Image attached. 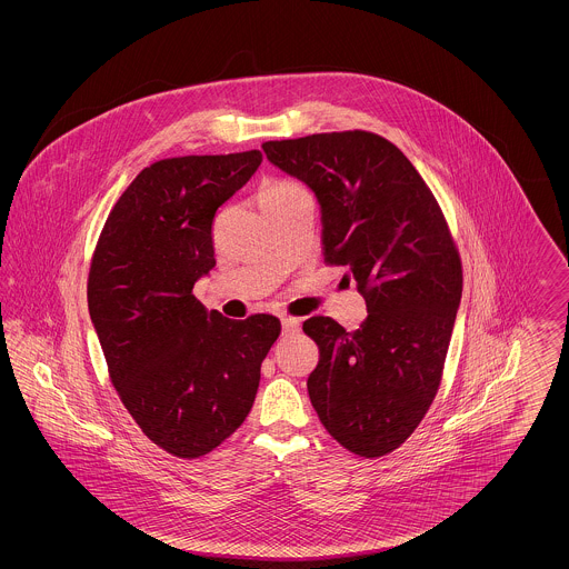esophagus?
Wrapping results in <instances>:
<instances>
[{
	"label": "esophagus",
	"mask_w": 569,
	"mask_h": 569,
	"mask_svg": "<svg viewBox=\"0 0 569 569\" xmlns=\"http://www.w3.org/2000/svg\"><path fill=\"white\" fill-rule=\"evenodd\" d=\"M281 328H283V332H286V335L298 332V328H300V320H298V318H292V316H283V318H281Z\"/></svg>",
	"instance_id": "1"
}]
</instances>
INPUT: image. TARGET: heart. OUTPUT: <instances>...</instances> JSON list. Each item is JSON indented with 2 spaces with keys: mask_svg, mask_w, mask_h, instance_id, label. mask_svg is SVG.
Returning a JSON list of instances; mask_svg holds the SVG:
<instances>
[{
  "mask_svg": "<svg viewBox=\"0 0 569 569\" xmlns=\"http://www.w3.org/2000/svg\"><path fill=\"white\" fill-rule=\"evenodd\" d=\"M297 191H302V188L292 181H269L262 186V190L258 193V200H260V204H267V202L279 200L283 196L297 193Z\"/></svg>",
  "mask_w": 569,
  "mask_h": 569,
  "instance_id": "1",
  "label": "heart"
}]
</instances>
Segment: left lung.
Wrapping results in <instances>:
<instances>
[{
  "label": "left lung",
  "instance_id": "8db88e82",
  "mask_svg": "<svg viewBox=\"0 0 569 569\" xmlns=\"http://www.w3.org/2000/svg\"><path fill=\"white\" fill-rule=\"evenodd\" d=\"M262 149L313 190L325 262L346 267L367 302L358 330L325 316L302 330L320 348L307 390L326 431L378 459L416 431L441 383L462 295L459 249L433 191L390 140L352 130Z\"/></svg>",
  "mask_w": 569,
  "mask_h": 569
}]
</instances>
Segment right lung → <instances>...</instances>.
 Listing matches in <instances>:
<instances>
[{"label":"right lung","instance_id":"obj_1","mask_svg":"<svg viewBox=\"0 0 569 569\" xmlns=\"http://www.w3.org/2000/svg\"><path fill=\"white\" fill-rule=\"evenodd\" d=\"M262 162L260 151L147 166L96 244L87 302L121 403L156 446L209 455L243 425L281 332L269 313L228 320L193 283L216 267L213 219Z\"/></svg>","mask_w":569,"mask_h":569}]
</instances>
